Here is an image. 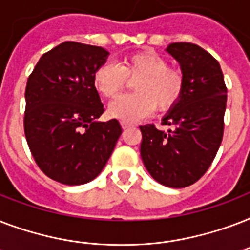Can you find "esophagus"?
<instances>
[{"mask_svg": "<svg viewBox=\"0 0 250 250\" xmlns=\"http://www.w3.org/2000/svg\"><path fill=\"white\" fill-rule=\"evenodd\" d=\"M122 128L123 129H127V128H131V127H133L132 123H128V122H122Z\"/></svg>", "mask_w": 250, "mask_h": 250, "instance_id": "1", "label": "esophagus"}]
</instances>
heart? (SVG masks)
Here are the masks:
<instances>
[{"label":"heart","mask_w":250,"mask_h":250,"mask_svg":"<svg viewBox=\"0 0 250 250\" xmlns=\"http://www.w3.org/2000/svg\"><path fill=\"white\" fill-rule=\"evenodd\" d=\"M135 93L118 98L110 105L109 114L122 122H136L158 110L166 113L182 100L186 86L183 72L170 67L168 61L150 50L132 53L121 64L105 62L96 68L93 85L106 98H117L128 80Z\"/></svg>","instance_id":"obj_1"}]
</instances>
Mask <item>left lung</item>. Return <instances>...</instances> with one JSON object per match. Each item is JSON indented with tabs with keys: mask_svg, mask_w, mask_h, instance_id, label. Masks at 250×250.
Returning a JSON list of instances; mask_svg holds the SVG:
<instances>
[{
	"mask_svg": "<svg viewBox=\"0 0 250 250\" xmlns=\"http://www.w3.org/2000/svg\"><path fill=\"white\" fill-rule=\"evenodd\" d=\"M166 50L180 63L184 93L162 119L167 131L140 125V154L153 179L184 188L197 182L217 156L225 129L227 88L218 61L201 46L174 42Z\"/></svg>",
	"mask_w": 250,
	"mask_h": 250,
	"instance_id": "obj_1",
	"label": "left lung"
}]
</instances>
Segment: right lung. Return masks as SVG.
Wrapping results in <instances>:
<instances>
[{"mask_svg": "<svg viewBox=\"0 0 250 250\" xmlns=\"http://www.w3.org/2000/svg\"><path fill=\"white\" fill-rule=\"evenodd\" d=\"M107 56L101 46L64 41L42 54L27 80V144L40 170L62 184L93 180L122 135L117 119L97 122L105 109L93 74Z\"/></svg>", "mask_w": 250, "mask_h": 250, "instance_id": "right-lung-1", "label": "right lung"}]
</instances>
